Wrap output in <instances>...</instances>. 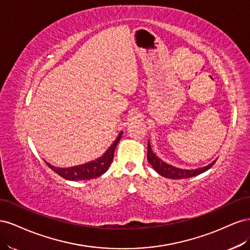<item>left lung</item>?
Returning <instances> with one entry per match:
<instances>
[{"instance_id": "1", "label": "left lung", "mask_w": 250, "mask_h": 250, "mask_svg": "<svg viewBox=\"0 0 250 250\" xmlns=\"http://www.w3.org/2000/svg\"><path fill=\"white\" fill-rule=\"evenodd\" d=\"M148 152H147V158L149 164L152 166L153 169L160 174V175L166 177V178H170V179H183V178H190L196 175H199V174L208 171L210 169V167H213V165L216 163L214 161L213 163H210L209 165L206 166V167L198 168V169H194V170H188V169H180L174 167L172 165H169L167 163H165L162 161L160 157L156 156L153 151L151 150L150 146V142L148 141Z\"/></svg>"}]
</instances>
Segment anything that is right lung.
I'll return each mask as SVG.
<instances>
[{
	"mask_svg": "<svg viewBox=\"0 0 250 250\" xmlns=\"http://www.w3.org/2000/svg\"><path fill=\"white\" fill-rule=\"evenodd\" d=\"M123 131H121L118 135L116 141L111 144V146L106 150L101 157L97 158L95 161L88 162L86 164L75 166V167H69V168H58L55 166H52L51 164H46L49 166V168L52 169L55 173H57L59 176L63 177L67 180H88L100 177L102 174L106 172L109 168V166L113 160V154H115V149L118 145L119 141L122 137Z\"/></svg>",
	"mask_w": 250,
	"mask_h": 250,
	"instance_id": "add662e5",
	"label": "right lung"
}]
</instances>
